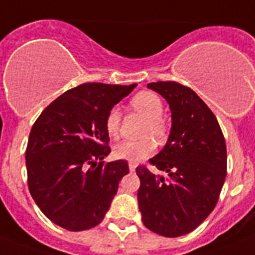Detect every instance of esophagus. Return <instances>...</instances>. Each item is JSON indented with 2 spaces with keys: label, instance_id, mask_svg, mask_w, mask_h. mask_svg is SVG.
Masks as SVG:
<instances>
[{
  "label": "esophagus",
  "instance_id": "1",
  "mask_svg": "<svg viewBox=\"0 0 255 255\" xmlns=\"http://www.w3.org/2000/svg\"><path fill=\"white\" fill-rule=\"evenodd\" d=\"M135 168H136V164L129 163V169H130V172H134V170H135Z\"/></svg>",
  "mask_w": 255,
  "mask_h": 255
}]
</instances>
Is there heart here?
I'll return each instance as SVG.
<instances>
[{
    "label": "heart",
    "mask_w": 255,
    "mask_h": 255,
    "mask_svg": "<svg viewBox=\"0 0 255 255\" xmlns=\"http://www.w3.org/2000/svg\"><path fill=\"white\" fill-rule=\"evenodd\" d=\"M132 108L147 117V123L143 130V135H152L157 142H164L168 135V125L161 115L164 105L161 99L152 91H140L135 94L130 100ZM121 113L117 108H112L105 116V130L109 136L116 138L120 132ZM155 140L151 136H146L139 140H124L116 144L113 155L120 160H128L130 163L140 161L150 156L155 151Z\"/></svg>",
    "instance_id": "obj_1"
}]
</instances>
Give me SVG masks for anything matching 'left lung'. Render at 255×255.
Returning a JSON list of instances; mask_svg holds the SVG:
<instances>
[{
	"mask_svg": "<svg viewBox=\"0 0 255 255\" xmlns=\"http://www.w3.org/2000/svg\"><path fill=\"white\" fill-rule=\"evenodd\" d=\"M147 87L169 104L172 129L163 150L150 159L167 177L136 167L142 222L165 237L194 231L218 203L227 176V147L215 115L191 88L177 82Z\"/></svg>",
	"mask_w": 255,
	"mask_h": 255,
	"instance_id": "8db88e82",
	"label": "left lung"
}]
</instances>
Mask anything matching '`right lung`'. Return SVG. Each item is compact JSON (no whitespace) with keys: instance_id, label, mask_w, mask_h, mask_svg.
<instances>
[{"instance_id":"1","label":"right lung","mask_w":255,"mask_h":255,"mask_svg":"<svg viewBox=\"0 0 255 255\" xmlns=\"http://www.w3.org/2000/svg\"><path fill=\"white\" fill-rule=\"evenodd\" d=\"M135 86L83 83L50 103L33 124L26 150L28 189L57 226L94 228L111 207L129 165L103 161L111 152L105 116Z\"/></svg>"}]
</instances>
